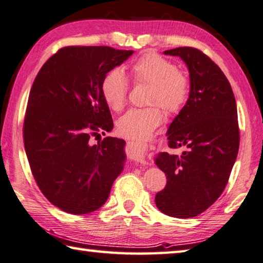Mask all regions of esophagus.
Instances as JSON below:
<instances>
[{
    "mask_svg": "<svg viewBox=\"0 0 263 263\" xmlns=\"http://www.w3.org/2000/svg\"><path fill=\"white\" fill-rule=\"evenodd\" d=\"M130 153L131 156L135 159L136 161H142L146 154V148L142 146L141 144H131L130 146Z\"/></svg>",
    "mask_w": 263,
    "mask_h": 263,
    "instance_id": "1",
    "label": "esophagus"
}]
</instances>
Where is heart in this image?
I'll return each instance as SVG.
<instances>
[{
    "instance_id": "obj_1",
    "label": "heart",
    "mask_w": 263,
    "mask_h": 263,
    "mask_svg": "<svg viewBox=\"0 0 263 263\" xmlns=\"http://www.w3.org/2000/svg\"><path fill=\"white\" fill-rule=\"evenodd\" d=\"M136 85H149L146 108H133L117 121L121 136L136 141H144L163 121V111L179 112L189 101L191 83L187 74L176 68L173 62L155 52H146L130 66ZM128 80L122 70H109L101 83L104 102L114 111H118L126 102Z\"/></svg>"
}]
</instances>
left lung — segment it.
<instances>
[{"instance_id":"1","label":"left lung","mask_w":263,"mask_h":263,"mask_svg":"<svg viewBox=\"0 0 263 263\" xmlns=\"http://www.w3.org/2000/svg\"><path fill=\"white\" fill-rule=\"evenodd\" d=\"M164 54L187 65L191 92L166 133L170 148L186 151L155 159L168 179L155 203L168 216L190 218L211 207L228 184L240 139L236 99L226 74L201 50L179 47Z\"/></svg>"}]
</instances>
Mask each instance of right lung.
Returning <instances> with one entry per match:
<instances>
[{
  "mask_svg": "<svg viewBox=\"0 0 263 263\" xmlns=\"http://www.w3.org/2000/svg\"><path fill=\"white\" fill-rule=\"evenodd\" d=\"M133 50L68 46L47 60L28 97L23 136L28 163L42 194L73 215L97 211L122 173L125 141L90 138L112 130L101 83Z\"/></svg>",
  "mask_w": 263,
  "mask_h": 263,
  "instance_id": "1",
  "label": "right lung"
}]
</instances>
